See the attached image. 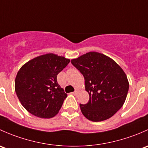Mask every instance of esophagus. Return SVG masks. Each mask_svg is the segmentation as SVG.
<instances>
[{"mask_svg": "<svg viewBox=\"0 0 148 148\" xmlns=\"http://www.w3.org/2000/svg\"><path fill=\"white\" fill-rule=\"evenodd\" d=\"M77 92H78V90L75 89V90L74 92H73V94H74V95H76V94H77Z\"/></svg>", "mask_w": 148, "mask_h": 148, "instance_id": "1", "label": "esophagus"}]
</instances>
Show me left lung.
<instances>
[{"mask_svg": "<svg viewBox=\"0 0 148 148\" xmlns=\"http://www.w3.org/2000/svg\"><path fill=\"white\" fill-rule=\"evenodd\" d=\"M71 63L83 74L90 96L87 104H80L83 115L93 122L115 115L124 104L129 89L123 70L110 58L97 52L85 53Z\"/></svg>", "mask_w": 148, "mask_h": 148, "instance_id": "obj_1", "label": "left lung"}]
</instances>
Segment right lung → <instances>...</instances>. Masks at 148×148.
<instances>
[{"mask_svg": "<svg viewBox=\"0 0 148 148\" xmlns=\"http://www.w3.org/2000/svg\"><path fill=\"white\" fill-rule=\"evenodd\" d=\"M69 63V59L48 53L21 67L15 80V90L26 110L41 118L57 115L67 97L58 83L57 75Z\"/></svg>", "mask_w": 148, "mask_h": 148, "instance_id": "obj_1", "label": "right lung"}]
</instances>
